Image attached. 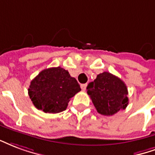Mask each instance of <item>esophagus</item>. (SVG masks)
<instances>
[{"mask_svg": "<svg viewBox=\"0 0 155 155\" xmlns=\"http://www.w3.org/2000/svg\"><path fill=\"white\" fill-rule=\"evenodd\" d=\"M86 87H87V84H82L81 85V88H82V90H83V91H85L86 90Z\"/></svg>", "mask_w": 155, "mask_h": 155, "instance_id": "1", "label": "esophagus"}]
</instances>
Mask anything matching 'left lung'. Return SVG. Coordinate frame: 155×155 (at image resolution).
Here are the masks:
<instances>
[{
    "label": "left lung",
    "instance_id": "obj_1",
    "mask_svg": "<svg viewBox=\"0 0 155 155\" xmlns=\"http://www.w3.org/2000/svg\"><path fill=\"white\" fill-rule=\"evenodd\" d=\"M87 90L97 112L103 116H112L125 109L129 103L125 82L108 72L98 74Z\"/></svg>",
    "mask_w": 155,
    "mask_h": 155
}]
</instances>
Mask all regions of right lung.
<instances>
[{"mask_svg": "<svg viewBox=\"0 0 155 155\" xmlns=\"http://www.w3.org/2000/svg\"><path fill=\"white\" fill-rule=\"evenodd\" d=\"M81 91L77 80L61 67L41 71L30 82L28 93L35 107L45 113L66 110L70 99Z\"/></svg>", "mask_w": 155, "mask_h": 155, "instance_id": "add662e5", "label": "right lung"}]
</instances>
